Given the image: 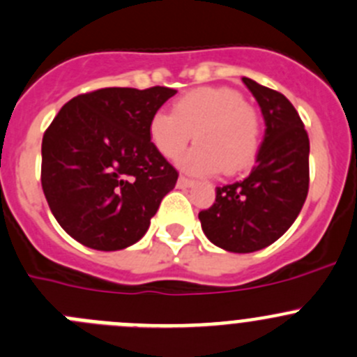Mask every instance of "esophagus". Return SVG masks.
<instances>
[{
  "instance_id": "34e87169",
  "label": "esophagus",
  "mask_w": 357,
  "mask_h": 357,
  "mask_svg": "<svg viewBox=\"0 0 357 357\" xmlns=\"http://www.w3.org/2000/svg\"><path fill=\"white\" fill-rule=\"evenodd\" d=\"M192 185H193V179L185 178V176H179V179H178L179 188H188V186H192Z\"/></svg>"
}]
</instances>
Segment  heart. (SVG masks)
Instances as JSON below:
<instances>
[{
    "instance_id": "b5f03b06",
    "label": "heart",
    "mask_w": 357,
    "mask_h": 357,
    "mask_svg": "<svg viewBox=\"0 0 357 357\" xmlns=\"http://www.w3.org/2000/svg\"><path fill=\"white\" fill-rule=\"evenodd\" d=\"M195 134L197 146L179 165L190 174H231L248 167L261 144V120L241 92L227 86H202L186 92L172 113L157 112L148 123V137L165 158H176Z\"/></svg>"
}]
</instances>
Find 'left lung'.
I'll use <instances>...</instances> for the list:
<instances>
[{"instance_id":"1","label":"left lung","mask_w":357,"mask_h":357,"mask_svg":"<svg viewBox=\"0 0 357 357\" xmlns=\"http://www.w3.org/2000/svg\"><path fill=\"white\" fill-rule=\"evenodd\" d=\"M261 108L265 136L242 181L218 186L199 220L206 237L230 252L271 245L293 225L309 193V136L295 106L278 91L242 78Z\"/></svg>"}]
</instances>
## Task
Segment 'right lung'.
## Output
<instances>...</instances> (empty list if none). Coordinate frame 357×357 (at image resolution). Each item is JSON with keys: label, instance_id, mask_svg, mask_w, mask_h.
Returning a JSON list of instances; mask_svg holds the SVG:
<instances>
[{"label": "right lung", "instance_id": "add662e5", "mask_svg": "<svg viewBox=\"0 0 357 357\" xmlns=\"http://www.w3.org/2000/svg\"><path fill=\"white\" fill-rule=\"evenodd\" d=\"M169 86H109L66 102L41 143V188L57 223L98 251L136 244L178 171L148 137Z\"/></svg>", "mask_w": 357, "mask_h": 357}]
</instances>
